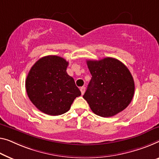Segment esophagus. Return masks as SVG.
<instances>
[{
  "mask_svg": "<svg viewBox=\"0 0 159 159\" xmlns=\"http://www.w3.org/2000/svg\"><path fill=\"white\" fill-rule=\"evenodd\" d=\"M80 92H81V94H82V95L84 94V92H85V87H84V86L80 87Z\"/></svg>",
  "mask_w": 159,
  "mask_h": 159,
  "instance_id": "esophagus-1",
  "label": "esophagus"
}]
</instances>
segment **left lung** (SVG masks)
<instances>
[{
	"mask_svg": "<svg viewBox=\"0 0 159 159\" xmlns=\"http://www.w3.org/2000/svg\"><path fill=\"white\" fill-rule=\"evenodd\" d=\"M92 75L84 98L95 114L111 117L131 102L135 85L131 73L118 59L107 57L86 61Z\"/></svg>",
	"mask_w": 159,
	"mask_h": 159,
	"instance_id": "left-lung-1",
	"label": "left lung"
}]
</instances>
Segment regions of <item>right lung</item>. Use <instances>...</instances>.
Instances as JSON below:
<instances>
[{"label": "right lung", "mask_w": 159, "mask_h": 159, "mask_svg": "<svg viewBox=\"0 0 159 159\" xmlns=\"http://www.w3.org/2000/svg\"><path fill=\"white\" fill-rule=\"evenodd\" d=\"M68 65L60 56H47L30 68L25 89L30 101L41 112L51 116L63 114L81 95L74 79L66 72Z\"/></svg>", "instance_id": "right-lung-1"}]
</instances>
